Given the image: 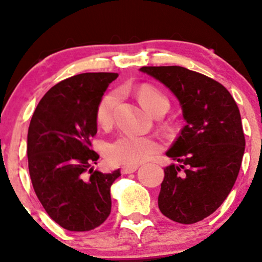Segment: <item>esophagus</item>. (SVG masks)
I'll return each mask as SVG.
<instances>
[{
    "instance_id": "esophagus-1",
    "label": "esophagus",
    "mask_w": 262,
    "mask_h": 262,
    "mask_svg": "<svg viewBox=\"0 0 262 262\" xmlns=\"http://www.w3.org/2000/svg\"><path fill=\"white\" fill-rule=\"evenodd\" d=\"M137 169H138V165H129V166H123L122 167V173H133V172H135V171H137Z\"/></svg>"
}]
</instances>
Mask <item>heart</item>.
Here are the masks:
<instances>
[{"instance_id": "heart-1", "label": "heart", "mask_w": 262, "mask_h": 262, "mask_svg": "<svg viewBox=\"0 0 262 262\" xmlns=\"http://www.w3.org/2000/svg\"><path fill=\"white\" fill-rule=\"evenodd\" d=\"M119 93L111 91L98 102L96 108V121L101 127H110L113 121L114 108L118 102ZM140 103L150 113L160 111L166 112L170 106L167 96L154 86L144 85L138 91ZM160 150V144L154 137L135 133H123L106 145L104 152L108 161L117 165H138L149 160Z\"/></svg>"}]
</instances>
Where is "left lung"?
<instances>
[{
	"instance_id": "1",
	"label": "left lung",
	"mask_w": 262,
	"mask_h": 262,
	"mask_svg": "<svg viewBox=\"0 0 262 262\" xmlns=\"http://www.w3.org/2000/svg\"><path fill=\"white\" fill-rule=\"evenodd\" d=\"M140 71L179 98L186 125L166 155L158 203L161 213L193 224L214 213L230 193L242 166L245 137L233 96L218 81L182 66H143Z\"/></svg>"
}]
</instances>
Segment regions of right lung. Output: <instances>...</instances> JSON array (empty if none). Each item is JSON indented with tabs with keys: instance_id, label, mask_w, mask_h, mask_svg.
Listing matches in <instances>:
<instances>
[{
	"instance_id": "add662e5",
	"label": "right lung",
	"mask_w": 262,
	"mask_h": 262,
	"mask_svg": "<svg viewBox=\"0 0 262 262\" xmlns=\"http://www.w3.org/2000/svg\"><path fill=\"white\" fill-rule=\"evenodd\" d=\"M118 77L85 73L60 81L44 95L31 119L27 139L32 185L45 212L71 231L100 227L111 213V185L121 171L93 170L96 108Z\"/></svg>"
}]
</instances>
